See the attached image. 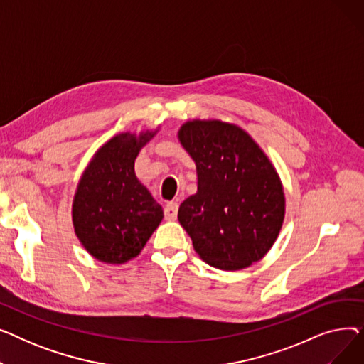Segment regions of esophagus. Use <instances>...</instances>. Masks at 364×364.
Masks as SVG:
<instances>
[{
	"label": "esophagus",
	"mask_w": 364,
	"mask_h": 364,
	"mask_svg": "<svg viewBox=\"0 0 364 364\" xmlns=\"http://www.w3.org/2000/svg\"><path fill=\"white\" fill-rule=\"evenodd\" d=\"M178 213V203L177 202H168L165 206V218L168 221H176Z\"/></svg>",
	"instance_id": "obj_1"
}]
</instances>
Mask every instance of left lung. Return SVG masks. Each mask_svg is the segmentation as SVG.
<instances>
[{"label": "left lung", "mask_w": 364, "mask_h": 364, "mask_svg": "<svg viewBox=\"0 0 364 364\" xmlns=\"http://www.w3.org/2000/svg\"><path fill=\"white\" fill-rule=\"evenodd\" d=\"M177 136L198 176V192L180 205V224L206 264L247 269L272 250L283 225L284 190L274 165L232 122L192 119Z\"/></svg>", "instance_id": "left-lung-1"}]
</instances>
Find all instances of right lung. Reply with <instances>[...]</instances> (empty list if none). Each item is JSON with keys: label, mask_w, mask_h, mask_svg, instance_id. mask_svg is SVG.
Here are the masks:
<instances>
[{"label": "right lung", "mask_w": 364, "mask_h": 364, "mask_svg": "<svg viewBox=\"0 0 364 364\" xmlns=\"http://www.w3.org/2000/svg\"><path fill=\"white\" fill-rule=\"evenodd\" d=\"M158 131L113 136L94 153L76 186L73 230L100 262L121 265L136 258L164 218L162 206L134 171L140 150Z\"/></svg>", "instance_id": "obj_1"}]
</instances>
